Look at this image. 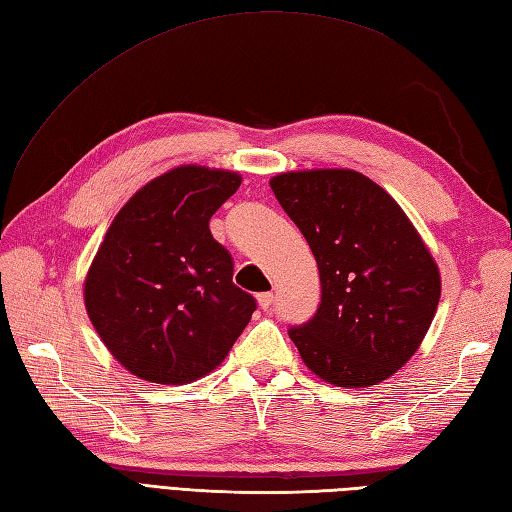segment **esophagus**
Segmentation results:
<instances>
[{"label":"esophagus","instance_id":"esophagus-1","mask_svg":"<svg viewBox=\"0 0 512 512\" xmlns=\"http://www.w3.org/2000/svg\"><path fill=\"white\" fill-rule=\"evenodd\" d=\"M258 306L263 310H269L273 306V293H260L258 295Z\"/></svg>","mask_w":512,"mask_h":512}]
</instances>
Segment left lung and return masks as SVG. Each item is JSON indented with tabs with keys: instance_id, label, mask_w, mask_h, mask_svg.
Segmentation results:
<instances>
[{
	"instance_id": "8db88e82",
	"label": "left lung",
	"mask_w": 512,
	"mask_h": 512,
	"mask_svg": "<svg viewBox=\"0 0 512 512\" xmlns=\"http://www.w3.org/2000/svg\"><path fill=\"white\" fill-rule=\"evenodd\" d=\"M319 267L321 304L291 328L323 382L365 389L402 369L426 336L441 273L402 206L354 169L286 171L269 180Z\"/></svg>"
}]
</instances>
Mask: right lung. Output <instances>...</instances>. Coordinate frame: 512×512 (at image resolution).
I'll list each match as a JSON object with an SVG mask.
<instances>
[{"mask_svg":"<svg viewBox=\"0 0 512 512\" xmlns=\"http://www.w3.org/2000/svg\"><path fill=\"white\" fill-rule=\"evenodd\" d=\"M228 169L180 165L147 182L112 219L84 280L106 350L132 376L189 384L217 369L252 319L232 256L208 221L241 186Z\"/></svg>","mask_w":512,"mask_h":512,"instance_id":"add662e5","label":"right lung"}]
</instances>
